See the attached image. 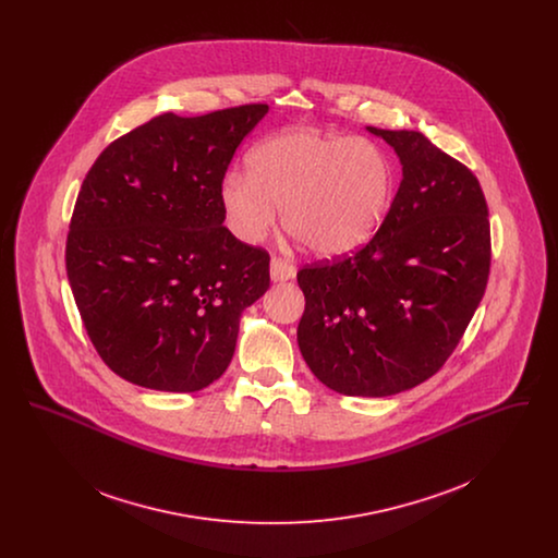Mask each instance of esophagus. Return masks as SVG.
<instances>
[{"label":"esophagus","instance_id":"1","mask_svg":"<svg viewBox=\"0 0 558 558\" xmlns=\"http://www.w3.org/2000/svg\"><path fill=\"white\" fill-rule=\"evenodd\" d=\"M269 274H271L274 282H287V280L294 278L296 267L292 266L291 262L282 259V257H274L271 266H269Z\"/></svg>","mask_w":558,"mask_h":558}]
</instances>
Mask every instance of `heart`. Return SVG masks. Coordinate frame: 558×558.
<instances>
[{
	"label": "heart",
	"mask_w": 558,
	"mask_h": 558,
	"mask_svg": "<svg viewBox=\"0 0 558 558\" xmlns=\"http://www.w3.org/2000/svg\"><path fill=\"white\" fill-rule=\"evenodd\" d=\"M391 187V162L368 137L292 130L259 142L246 173L226 175L221 207L244 242L266 239L282 211L292 239L319 257H341L376 232Z\"/></svg>",
	"instance_id": "b5f03b06"
}]
</instances>
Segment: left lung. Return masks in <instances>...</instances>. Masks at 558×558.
<instances>
[{"label": "left lung", "instance_id": "left-lung-1", "mask_svg": "<svg viewBox=\"0 0 558 558\" xmlns=\"http://www.w3.org/2000/svg\"><path fill=\"white\" fill-rule=\"evenodd\" d=\"M403 165L391 209L362 248L296 271V343L341 396L387 398L448 362L485 294L487 203L475 173L421 132L376 130Z\"/></svg>", "mask_w": 558, "mask_h": 558}]
</instances>
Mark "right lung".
<instances>
[{"instance_id":"right-lung-1","label":"right lung","mask_w":558,"mask_h":558,"mask_svg":"<svg viewBox=\"0 0 558 558\" xmlns=\"http://www.w3.org/2000/svg\"><path fill=\"white\" fill-rule=\"evenodd\" d=\"M267 105L165 112L87 171L66 274L92 345L133 385L192 393L232 362L240 314L269 289V253L226 226L221 184Z\"/></svg>"}]
</instances>
